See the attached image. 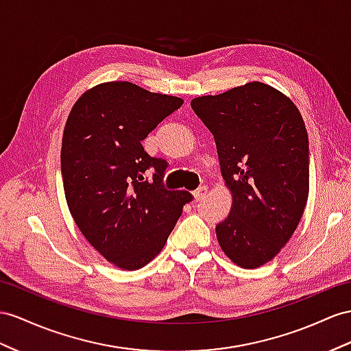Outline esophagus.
<instances>
[{
  "mask_svg": "<svg viewBox=\"0 0 351 351\" xmlns=\"http://www.w3.org/2000/svg\"><path fill=\"white\" fill-rule=\"evenodd\" d=\"M206 193H208V188L206 186H200L199 190H195L194 193H193V195H194V200L195 202H202L204 197H206Z\"/></svg>",
  "mask_w": 351,
  "mask_h": 351,
  "instance_id": "34e87169",
  "label": "esophagus"
}]
</instances>
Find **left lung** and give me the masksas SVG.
I'll return each mask as SVG.
<instances>
[{
    "mask_svg": "<svg viewBox=\"0 0 351 351\" xmlns=\"http://www.w3.org/2000/svg\"><path fill=\"white\" fill-rule=\"evenodd\" d=\"M191 108L213 134L230 188L221 249L243 268L267 264L292 237L308 199V134L298 108L277 88L252 82L195 97Z\"/></svg>",
    "mask_w": 351,
    "mask_h": 351,
    "instance_id": "1",
    "label": "left lung"
}]
</instances>
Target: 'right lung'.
<instances>
[{"instance_id":"right-lung-1","label":"right lung","mask_w":351,"mask_h":351,"mask_svg":"<svg viewBox=\"0 0 351 351\" xmlns=\"http://www.w3.org/2000/svg\"><path fill=\"white\" fill-rule=\"evenodd\" d=\"M182 104L129 82H110L88 88L68 115L60 151L68 208L88 243L119 268L132 271L152 261L193 200L188 191L166 190V160L142 147Z\"/></svg>"}]
</instances>
